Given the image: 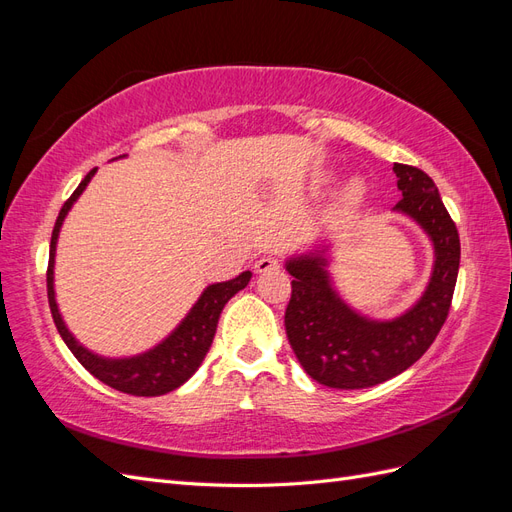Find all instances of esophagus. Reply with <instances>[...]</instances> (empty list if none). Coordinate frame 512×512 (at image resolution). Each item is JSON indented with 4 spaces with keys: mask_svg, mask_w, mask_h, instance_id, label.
Instances as JSON below:
<instances>
[{
    "mask_svg": "<svg viewBox=\"0 0 512 512\" xmlns=\"http://www.w3.org/2000/svg\"><path fill=\"white\" fill-rule=\"evenodd\" d=\"M280 269V260L275 256H262L260 260H256V271L258 273H267V271H277Z\"/></svg>",
    "mask_w": 512,
    "mask_h": 512,
    "instance_id": "34e87169",
    "label": "esophagus"
}]
</instances>
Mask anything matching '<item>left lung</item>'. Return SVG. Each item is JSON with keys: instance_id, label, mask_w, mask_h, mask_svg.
<instances>
[{"instance_id": "8db88e82", "label": "left lung", "mask_w": 512, "mask_h": 512, "mask_svg": "<svg viewBox=\"0 0 512 512\" xmlns=\"http://www.w3.org/2000/svg\"><path fill=\"white\" fill-rule=\"evenodd\" d=\"M401 198L397 211L421 224L436 247L431 282L408 314L371 322L354 314L331 288L324 258H294L286 335L303 369L329 389H367L414 365L438 337L451 309L459 273V232L436 183L421 168L393 166Z\"/></svg>"}]
</instances>
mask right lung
<instances>
[{"label": "right lung", "instance_id": "right-lung-1", "mask_svg": "<svg viewBox=\"0 0 512 512\" xmlns=\"http://www.w3.org/2000/svg\"><path fill=\"white\" fill-rule=\"evenodd\" d=\"M94 173L96 168L89 170L85 179L79 183V188H76L72 196L66 200L53 228L49 269H46V292H49V307L53 314V322L61 339H64L70 352L76 356V361H79L91 376H96L100 382L108 384L111 389L121 393L136 395V397H158V395L175 391L177 386H181L185 380L192 378V374L200 367V363H203V359L211 348L224 305L235 297L239 290H243L247 284H250L252 273L245 271L239 277H235V280L209 286L203 294H200V299L192 307V312L185 316V320L173 333H170V337H166L160 346L141 356H132V359H102V356L85 350L72 337V333L66 329L64 320L59 316V309L55 303V290H53V262H55V245L59 237V228L64 224V218L68 215L72 203L81 196V192L85 190L89 179L94 177Z\"/></svg>", "mask_w": 512, "mask_h": 512}]
</instances>
